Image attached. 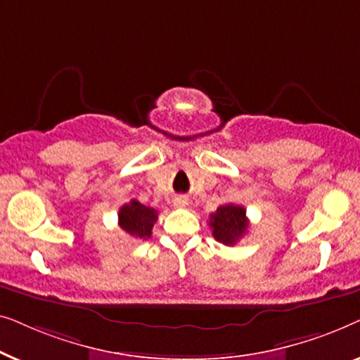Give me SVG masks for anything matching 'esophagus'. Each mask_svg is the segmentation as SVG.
Returning a JSON list of instances; mask_svg holds the SVG:
<instances>
[{
	"mask_svg": "<svg viewBox=\"0 0 360 360\" xmlns=\"http://www.w3.org/2000/svg\"><path fill=\"white\" fill-rule=\"evenodd\" d=\"M188 201H186V198H184V196H179V198L174 200V206L175 208H181V206H185Z\"/></svg>",
	"mask_w": 360,
	"mask_h": 360,
	"instance_id": "34e87169",
	"label": "esophagus"
}]
</instances>
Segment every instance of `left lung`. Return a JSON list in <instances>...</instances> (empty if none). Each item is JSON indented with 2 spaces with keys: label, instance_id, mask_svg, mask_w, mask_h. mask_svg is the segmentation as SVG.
Returning a JSON list of instances; mask_svg holds the SVG:
<instances>
[{
  "label": "left lung",
  "instance_id": "left-lung-1",
  "mask_svg": "<svg viewBox=\"0 0 360 360\" xmlns=\"http://www.w3.org/2000/svg\"><path fill=\"white\" fill-rule=\"evenodd\" d=\"M210 228L213 229V238L224 245H234L248 233L249 219L245 210L239 205H223L210 214Z\"/></svg>",
  "mask_w": 360,
  "mask_h": 360
}]
</instances>
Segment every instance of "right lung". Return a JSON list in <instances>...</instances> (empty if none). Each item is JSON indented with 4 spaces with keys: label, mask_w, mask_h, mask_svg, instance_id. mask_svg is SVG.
I'll return each mask as SVG.
<instances>
[{
    "label": "right lung",
    "mask_w": 360,
    "mask_h": 360,
    "mask_svg": "<svg viewBox=\"0 0 360 360\" xmlns=\"http://www.w3.org/2000/svg\"><path fill=\"white\" fill-rule=\"evenodd\" d=\"M157 211L149 206L141 205L137 200H131L122 205L117 213V224L122 231L136 239H149L152 228L157 223Z\"/></svg>",
    "instance_id": "right-lung-1"
}]
</instances>
